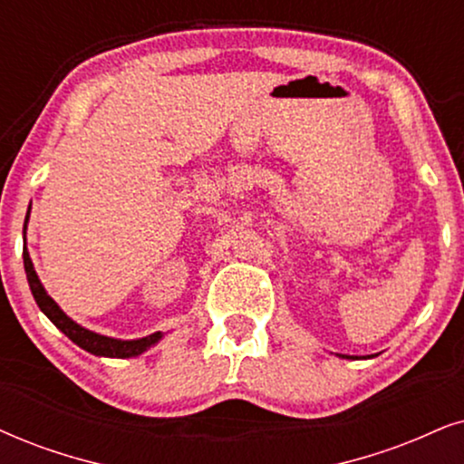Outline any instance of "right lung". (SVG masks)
Segmentation results:
<instances>
[{
  "mask_svg": "<svg viewBox=\"0 0 464 464\" xmlns=\"http://www.w3.org/2000/svg\"><path fill=\"white\" fill-rule=\"evenodd\" d=\"M23 263H25L27 283H29V289H32V293H34V300H36L38 308L43 310L46 316H49L57 330H62L63 334H66V336L72 340L74 344H79L81 349L90 351V353H93V355L121 357V360H124V357L140 355L143 351L154 347L158 340L162 338V332H156V334H150V336L137 338V340H117V338L102 336V334H96L92 330H85V327L74 324V321L70 319V316L63 313L60 306H57L55 300H53L49 293L44 291V286H43V283H40L36 269H34V263H32V259H29L27 246H23Z\"/></svg>",
  "mask_w": 464,
  "mask_h": 464,
  "instance_id": "right-lung-1",
  "label": "right lung"
}]
</instances>
